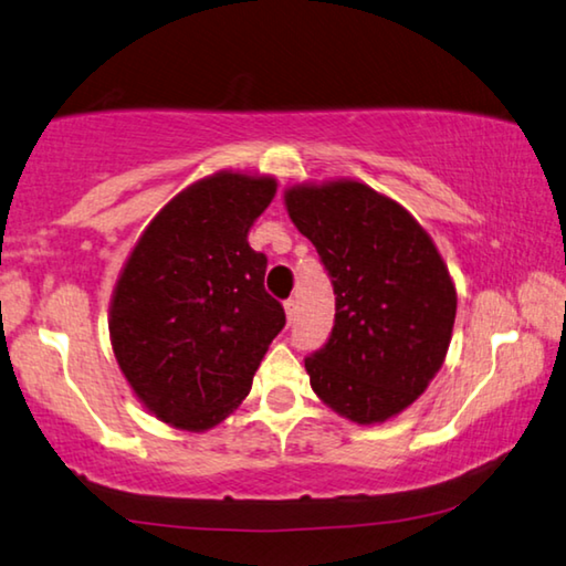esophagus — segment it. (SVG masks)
<instances>
[{
	"label": "esophagus",
	"instance_id": "1",
	"mask_svg": "<svg viewBox=\"0 0 566 566\" xmlns=\"http://www.w3.org/2000/svg\"><path fill=\"white\" fill-rule=\"evenodd\" d=\"M297 307H300V304H297V300H294V297H290V300L284 302V312H286V319H290V325H292V319L297 317Z\"/></svg>",
	"mask_w": 566,
	"mask_h": 566
}]
</instances>
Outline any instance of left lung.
Here are the masks:
<instances>
[{"label": "left lung", "mask_w": 566, "mask_h": 566, "mask_svg": "<svg viewBox=\"0 0 566 566\" xmlns=\"http://www.w3.org/2000/svg\"><path fill=\"white\" fill-rule=\"evenodd\" d=\"M286 211L335 290L327 343L304 357L312 390L355 423L408 408L441 370L455 290L420 223L370 186H297Z\"/></svg>", "instance_id": "8db88e82"}]
</instances>
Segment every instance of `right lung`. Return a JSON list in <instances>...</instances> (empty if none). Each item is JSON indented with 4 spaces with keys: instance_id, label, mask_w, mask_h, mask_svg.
Wrapping results in <instances>:
<instances>
[{
    "instance_id": "add662e5",
    "label": "right lung",
    "mask_w": 566,
    "mask_h": 566,
    "mask_svg": "<svg viewBox=\"0 0 566 566\" xmlns=\"http://www.w3.org/2000/svg\"><path fill=\"white\" fill-rule=\"evenodd\" d=\"M274 191V178H203L150 221L123 269L113 349L164 423L206 430L227 418L284 327L282 302L264 290L266 254L247 241Z\"/></svg>"
}]
</instances>
